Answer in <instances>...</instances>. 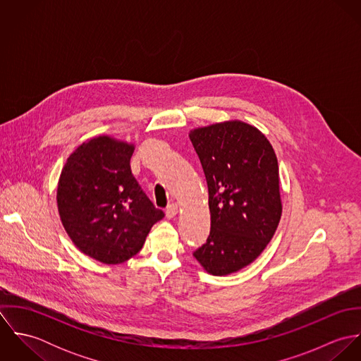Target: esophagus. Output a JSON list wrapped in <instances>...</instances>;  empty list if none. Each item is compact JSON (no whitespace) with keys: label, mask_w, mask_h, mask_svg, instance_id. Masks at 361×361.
Wrapping results in <instances>:
<instances>
[{"label":"esophagus","mask_w":361,"mask_h":361,"mask_svg":"<svg viewBox=\"0 0 361 361\" xmlns=\"http://www.w3.org/2000/svg\"><path fill=\"white\" fill-rule=\"evenodd\" d=\"M178 212H179V206L175 204V203H172V204L166 207V211H165L168 218H175L178 215Z\"/></svg>","instance_id":"34e87169"}]
</instances>
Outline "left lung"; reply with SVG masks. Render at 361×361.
Wrapping results in <instances>:
<instances>
[{"instance_id":"left-lung-1","label":"left lung","mask_w":361,"mask_h":361,"mask_svg":"<svg viewBox=\"0 0 361 361\" xmlns=\"http://www.w3.org/2000/svg\"><path fill=\"white\" fill-rule=\"evenodd\" d=\"M200 158L211 216L209 236L193 256L209 275L250 265L271 242L282 215L276 154L256 126L239 119L189 132Z\"/></svg>"}]
</instances>
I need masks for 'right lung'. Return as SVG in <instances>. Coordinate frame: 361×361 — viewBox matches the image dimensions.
Returning <instances> with one entry per match:
<instances>
[{
  "label": "right lung",
  "instance_id": "add662e5",
  "mask_svg": "<svg viewBox=\"0 0 361 361\" xmlns=\"http://www.w3.org/2000/svg\"><path fill=\"white\" fill-rule=\"evenodd\" d=\"M135 143L100 135L68 157L56 206L72 243L106 265L136 256L164 212L149 200L130 171Z\"/></svg>",
  "mask_w": 361,
  "mask_h": 361
}]
</instances>
